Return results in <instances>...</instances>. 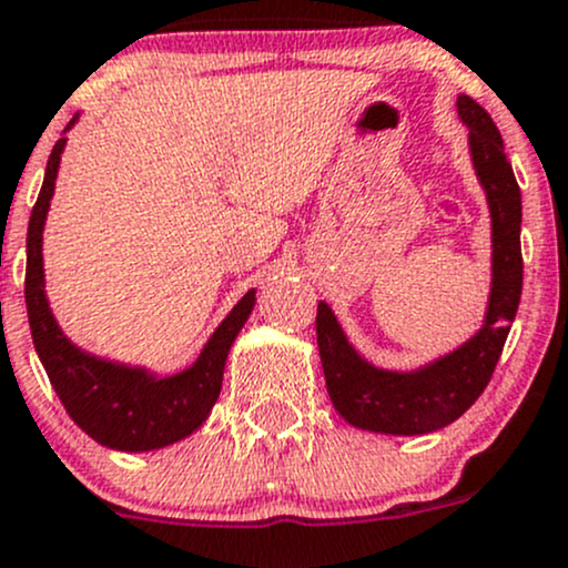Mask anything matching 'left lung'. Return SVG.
Returning a JSON list of instances; mask_svg holds the SVG:
<instances>
[{
    "label": "left lung",
    "instance_id": "8db88e82",
    "mask_svg": "<svg viewBox=\"0 0 568 568\" xmlns=\"http://www.w3.org/2000/svg\"><path fill=\"white\" fill-rule=\"evenodd\" d=\"M457 114L467 128L473 172L487 196L493 224V282L484 323L457 349L418 369H383L353 347L333 308L320 301L317 344L327 396L355 429L413 437L454 424L487 388L517 317L523 295V196L493 116L467 95L457 98Z\"/></svg>",
    "mask_w": 568,
    "mask_h": 568
}]
</instances>
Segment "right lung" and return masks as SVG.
Returning <instances> with one entry per match:
<instances>
[{"instance_id":"obj_1","label":"right lung","mask_w":568,"mask_h":568,"mask_svg":"<svg viewBox=\"0 0 568 568\" xmlns=\"http://www.w3.org/2000/svg\"><path fill=\"white\" fill-rule=\"evenodd\" d=\"M79 122V114L70 120L65 131ZM68 136L51 150L45 163L43 189L29 215L27 230V297L29 327L38 358L54 385L57 396L65 405L70 418L81 432L111 452L142 454L172 446L194 435L207 420L210 410L219 402L224 366L237 333L254 312L256 290H248L235 303L230 314L221 320L213 336L202 347L199 358L183 372L158 374L148 366L120 364V361L98 358L65 336L45 297L43 271V230L54 196L57 172Z\"/></svg>"}]
</instances>
